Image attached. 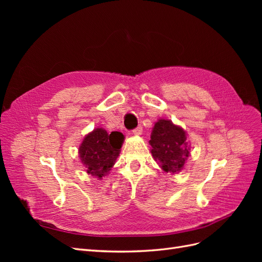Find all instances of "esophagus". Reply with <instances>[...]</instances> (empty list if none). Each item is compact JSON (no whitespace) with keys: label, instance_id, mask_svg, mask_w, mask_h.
I'll return each instance as SVG.
<instances>
[{"label":"esophagus","instance_id":"esophagus-1","mask_svg":"<svg viewBox=\"0 0 262 262\" xmlns=\"http://www.w3.org/2000/svg\"><path fill=\"white\" fill-rule=\"evenodd\" d=\"M132 133L134 134V136H140V134L142 133V126L139 125L138 128H136L134 130H132Z\"/></svg>","mask_w":262,"mask_h":262}]
</instances>
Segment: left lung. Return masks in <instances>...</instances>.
Segmentation results:
<instances>
[{"instance_id":"8db88e82","label":"left lung","mask_w":262,"mask_h":262,"mask_svg":"<svg viewBox=\"0 0 262 262\" xmlns=\"http://www.w3.org/2000/svg\"><path fill=\"white\" fill-rule=\"evenodd\" d=\"M186 140L184 129L171 121L160 119L155 123L149 140L150 153L164 171L176 173L184 168L190 154Z\"/></svg>"}]
</instances>
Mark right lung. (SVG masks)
Here are the masks:
<instances>
[{
    "label": "right lung",
    "instance_id": "right-lung-1",
    "mask_svg": "<svg viewBox=\"0 0 262 262\" xmlns=\"http://www.w3.org/2000/svg\"><path fill=\"white\" fill-rule=\"evenodd\" d=\"M123 139L120 132L108 133L101 128L87 134L78 149L87 172L97 178L107 175L120 153Z\"/></svg>",
    "mask_w": 262,
    "mask_h": 262
}]
</instances>
